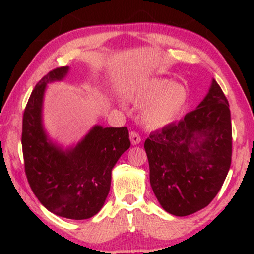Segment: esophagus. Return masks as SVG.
Instances as JSON below:
<instances>
[{"mask_svg": "<svg viewBox=\"0 0 254 254\" xmlns=\"http://www.w3.org/2000/svg\"><path fill=\"white\" fill-rule=\"evenodd\" d=\"M129 137H130L131 144H133V145H136V144H138V143H140V142H141L140 134L136 133V131H130Z\"/></svg>", "mask_w": 254, "mask_h": 254, "instance_id": "1", "label": "esophagus"}]
</instances>
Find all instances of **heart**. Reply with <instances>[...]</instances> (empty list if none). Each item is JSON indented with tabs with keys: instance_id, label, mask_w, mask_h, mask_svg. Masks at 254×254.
<instances>
[{
	"instance_id": "1",
	"label": "heart",
	"mask_w": 254,
	"mask_h": 254,
	"mask_svg": "<svg viewBox=\"0 0 254 254\" xmlns=\"http://www.w3.org/2000/svg\"><path fill=\"white\" fill-rule=\"evenodd\" d=\"M128 98L135 105H145L141 118L149 128H162L173 123L189 102V92L183 84L165 78H152L131 90Z\"/></svg>"
}]
</instances>
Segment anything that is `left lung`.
I'll list each match as a JSON object with an SVG mask.
<instances>
[{
	"instance_id": "1",
	"label": "left lung",
	"mask_w": 254,
	"mask_h": 254,
	"mask_svg": "<svg viewBox=\"0 0 254 254\" xmlns=\"http://www.w3.org/2000/svg\"><path fill=\"white\" fill-rule=\"evenodd\" d=\"M144 149L163 209L187 216L207 207L227 178L232 155L230 109L217 82L196 110L150 133Z\"/></svg>"
}]
</instances>
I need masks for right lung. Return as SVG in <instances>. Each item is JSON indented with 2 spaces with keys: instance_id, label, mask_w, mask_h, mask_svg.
<instances>
[{
  "instance_id": "1",
  "label": "right lung",
  "mask_w": 254,
  "mask_h": 254,
  "mask_svg": "<svg viewBox=\"0 0 254 254\" xmlns=\"http://www.w3.org/2000/svg\"><path fill=\"white\" fill-rule=\"evenodd\" d=\"M68 69L59 67L45 75L27 100L22 129L24 168L31 190L46 209L70 220H86L103 207L113 166L130 141L127 127L95 126L67 151L48 142L41 125L45 88L64 78Z\"/></svg>"
}]
</instances>
